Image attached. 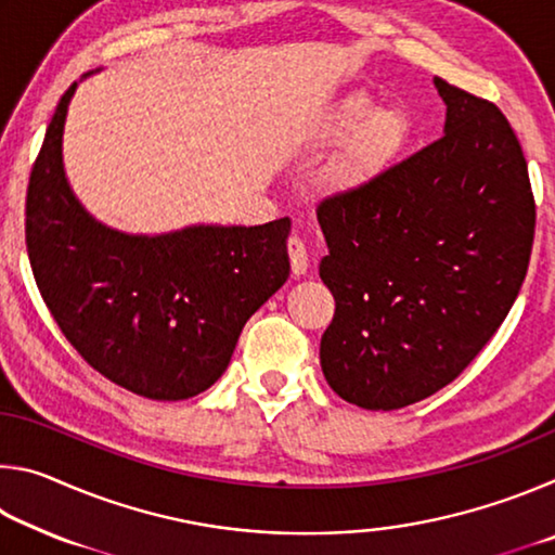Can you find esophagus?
<instances>
[{
    "label": "esophagus",
    "instance_id": "1",
    "mask_svg": "<svg viewBox=\"0 0 555 555\" xmlns=\"http://www.w3.org/2000/svg\"><path fill=\"white\" fill-rule=\"evenodd\" d=\"M288 259H291V271H294L296 276L306 274V271H308V249L298 237L288 240Z\"/></svg>",
    "mask_w": 555,
    "mask_h": 555
}]
</instances>
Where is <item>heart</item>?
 <instances>
[{
  "label": "heart",
  "instance_id": "b5f03b06",
  "mask_svg": "<svg viewBox=\"0 0 555 555\" xmlns=\"http://www.w3.org/2000/svg\"><path fill=\"white\" fill-rule=\"evenodd\" d=\"M406 134L409 121L399 109L374 107L362 92L340 98L318 127V139L325 144H340L351 137L331 168V183L354 188L370 181L391 162Z\"/></svg>",
  "mask_w": 555,
  "mask_h": 555
}]
</instances>
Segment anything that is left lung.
<instances>
[{
	"label": "left lung",
	"mask_w": 555,
	"mask_h": 555,
	"mask_svg": "<svg viewBox=\"0 0 555 555\" xmlns=\"http://www.w3.org/2000/svg\"><path fill=\"white\" fill-rule=\"evenodd\" d=\"M434 86L443 137L315 210L327 242L321 279L335 298L321 367L337 397L370 411L453 382L529 269L537 205L519 139L492 102Z\"/></svg>",
	"instance_id": "8db88e82"
}]
</instances>
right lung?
<instances>
[{
	"label": "right lung",
	"instance_id": "right-lung-1",
	"mask_svg": "<svg viewBox=\"0 0 555 555\" xmlns=\"http://www.w3.org/2000/svg\"><path fill=\"white\" fill-rule=\"evenodd\" d=\"M75 88L55 107L26 191L34 279L90 367L139 397L191 399L222 377L244 323L286 284L291 220L164 234L102 224L75 198L63 168Z\"/></svg>",
	"mask_w": 555,
	"mask_h": 555
}]
</instances>
